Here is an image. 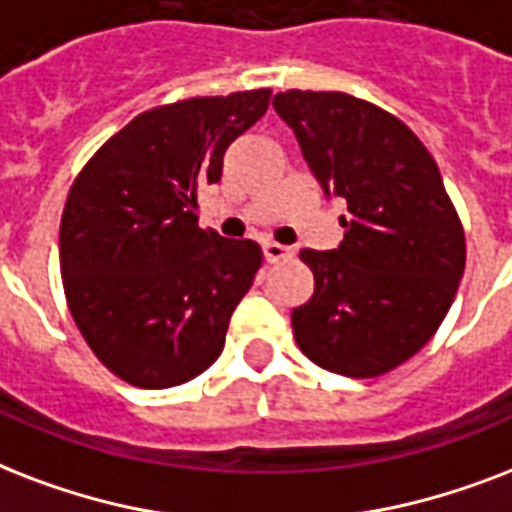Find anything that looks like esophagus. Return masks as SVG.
<instances>
[{
    "label": "esophagus",
    "instance_id": "obj_1",
    "mask_svg": "<svg viewBox=\"0 0 512 512\" xmlns=\"http://www.w3.org/2000/svg\"><path fill=\"white\" fill-rule=\"evenodd\" d=\"M261 248H264V259H267L269 264H277V261H285V259H291V256H293V251L288 248V245L264 243Z\"/></svg>",
    "mask_w": 512,
    "mask_h": 512
}]
</instances>
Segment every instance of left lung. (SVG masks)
Segmentation results:
<instances>
[{
    "label": "left lung",
    "mask_w": 512,
    "mask_h": 512,
    "mask_svg": "<svg viewBox=\"0 0 512 512\" xmlns=\"http://www.w3.org/2000/svg\"><path fill=\"white\" fill-rule=\"evenodd\" d=\"M272 106L350 211L339 248L299 253L315 293L291 312L293 339L334 374H387L433 339L465 272V229L441 170L406 122L371 101L285 90Z\"/></svg>",
    "instance_id": "8db88e82"
}]
</instances>
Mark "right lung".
<instances>
[{
  "label": "right lung",
  "mask_w": 512,
  "mask_h": 512,
  "mask_svg": "<svg viewBox=\"0 0 512 512\" xmlns=\"http://www.w3.org/2000/svg\"><path fill=\"white\" fill-rule=\"evenodd\" d=\"M269 87L154 106L79 170L61 216V277L79 334L114 376L184 384L224 350L229 318L261 267L253 240L197 224L229 144L267 112Z\"/></svg>",
  "instance_id": "obj_1"
}]
</instances>
